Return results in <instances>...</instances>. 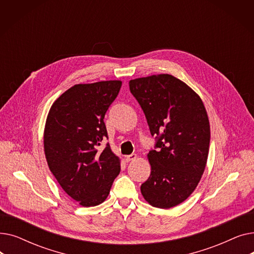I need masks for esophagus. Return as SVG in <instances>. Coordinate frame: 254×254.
Segmentation results:
<instances>
[{
	"mask_svg": "<svg viewBox=\"0 0 254 254\" xmlns=\"http://www.w3.org/2000/svg\"><path fill=\"white\" fill-rule=\"evenodd\" d=\"M137 157V155L135 154V153H132V154H129V155H126L125 156V158H126V162L127 163H128V162H130V161H134V159Z\"/></svg>",
	"mask_w": 254,
	"mask_h": 254,
	"instance_id": "obj_1",
	"label": "esophagus"
}]
</instances>
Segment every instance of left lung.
Segmentation results:
<instances>
[{"mask_svg": "<svg viewBox=\"0 0 254 254\" xmlns=\"http://www.w3.org/2000/svg\"><path fill=\"white\" fill-rule=\"evenodd\" d=\"M128 84L156 141L147 155L151 173L141 185L142 195L153 207H175L195 190L207 164L210 125L205 106L188 84L169 74Z\"/></svg>", "mask_w": 254, "mask_h": 254, "instance_id": "8db88e82", "label": "left lung"}]
</instances>
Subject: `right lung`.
Wrapping results in <instances>:
<instances>
[{
    "label": "right lung",
    "mask_w": 254,
    "mask_h": 254,
    "mask_svg": "<svg viewBox=\"0 0 254 254\" xmlns=\"http://www.w3.org/2000/svg\"><path fill=\"white\" fill-rule=\"evenodd\" d=\"M122 81L76 84L52 104L44 129L48 167L62 189L83 207L103 203L120 172V161L107 144L105 114Z\"/></svg>",
    "instance_id": "right-lung-1"
}]
</instances>
